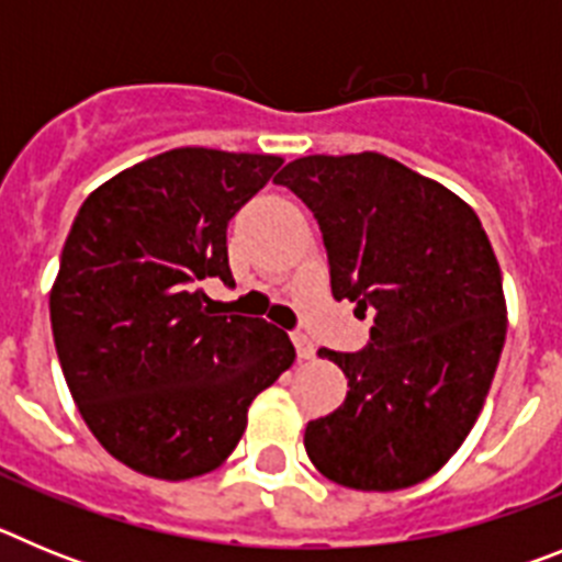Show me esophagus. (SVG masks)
Instances as JSON below:
<instances>
[{
  "label": "esophagus",
  "instance_id": "1",
  "mask_svg": "<svg viewBox=\"0 0 562 562\" xmlns=\"http://www.w3.org/2000/svg\"><path fill=\"white\" fill-rule=\"evenodd\" d=\"M292 342H295L297 360H312V357H315V342H312L306 335L295 331V335H292Z\"/></svg>",
  "mask_w": 562,
  "mask_h": 562
}]
</instances>
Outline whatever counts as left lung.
Returning <instances> with one entry per match:
<instances>
[{
	"label": "left lung",
	"mask_w": 562,
	"mask_h": 562,
	"mask_svg": "<svg viewBox=\"0 0 562 562\" xmlns=\"http://www.w3.org/2000/svg\"><path fill=\"white\" fill-rule=\"evenodd\" d=\"M315 213L331 295L374 315L360 351H329L349 394L306 425L335 484L391 493L430 479L473 430L506 337L501 267L479 216L385 154H312L276 177Z\"/></svg>",
	"instance_id": "left-lung-1"
}]
</instances>
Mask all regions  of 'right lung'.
I'll list each match as a JSON object with an SVG mask.
<instances>
[{"instance_id": "right-lung-1", "label": "right lung", "mask_w": 562, "mask_h": 562, "mask_svg": "<svg viewBox=\"0 0 562 562\" xmlns=\"http://www.w3.org/2000/svg\"><path fill=\"white\" fill-rule=\"evenodd\" d=\"M281 157L171 148L89 193L61 250L49 324L64 380L106 453L186 481L236 450L247 408L295 360L261 317L211 315L200 281L233 284L227 222Z\"/></svg>"}]
</instances>
